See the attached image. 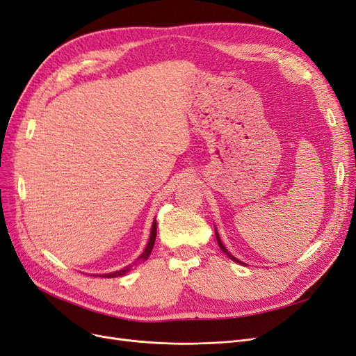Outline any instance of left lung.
<instances>
[{
	"label": "left lung",
	"instance_id": "left-lung-1",
	"mask_svg": "<svg viewBox=\"0 0 356 356\" xmlns=\"http://www.w3.org/2000/svg\"><path fill=\"white\" fill-rule=\"evenodd\" d=\"M215 232H216V231H215ZM216 240H218V244H219V248H220V250H222V252H224V253H227V254H228V256H229V257H231V259H232V261H236V262H238V264H243V262H241V261H238V259H236V257H234V256H231V254H229V253H228V250H227V248H225V246H224V244H222V241H220V238H219V236H218V232H216Z\"/></svg>",
	"mask_w": 356,
	"mask_h": 356
}]
</instances>
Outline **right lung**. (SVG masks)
Here are the masks:
<instances>
[{"label":"right lung","instance_id":"1","mask_svg":"<svg viewBox=\"0 0 356 356\" xmlns=\"http://www.w3.org/2000/svg\"><path fill=\"white\" fill-rule=\"evenodd\" d=\"M156 220L153 222V227H152V234H150V240H149V244H147V248H145V250H144V253L140 256V259H147V257H149V254L152 253V249H153V246H154V240H156ZM127 271H129V268H127V269H120V271H116V273H110V274H106L104 277H107V278H115V277H119V275H124Z\"/></svg>","mask_w":356,"mask_h":356}]
</instances>
